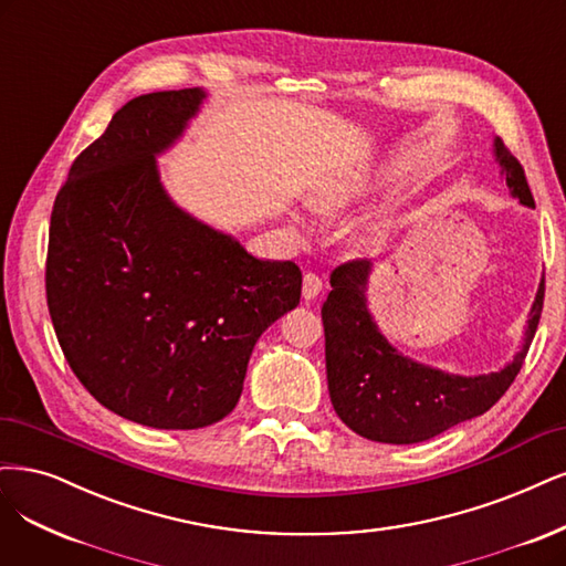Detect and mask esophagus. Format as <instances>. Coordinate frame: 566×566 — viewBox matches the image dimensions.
Segmentation results:
<instances>
[{
	"instance_id": "34e87169",
	"label": "esophagus",
	"mask_w": 566,
	"mask_h": 566,
	"mask_svg": "<svg viewBox=\"0 0 566 566\" xmlns=\"http://www.w3.org/2000/svg\"><path fill=\"white\" fill-rule=\"evenodd\" d=\"M323 290V281L314 274V271H306L302 281V295L304 300H316Z\"/></svg>"
}]
</instances>
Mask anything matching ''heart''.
Returning a JSON list of instances; mask_svg holds the SVG:
<instances>
[{
    "mask_svg": "<svg viewBox=\"0 0 566 566\" xmlns=\"http://www.w3.org/2000/svg\"><path fill=\"white\" fill-rule=\"evenodd\" d=\"M327 201L333 203V206H344V203H348V201H350V193H346V191H337V193H333V197H329Z\"/></svg>",
    "mask_w": 566,
    "mask_h": 566,
    "instance_id": "1",
    "label": "heart"
}]
</instances>
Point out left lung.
Segmentation results:
<instances>
[{
  "instance_id": "8db88e82",
  "label": "left lung",
  "mask_w": 566,
  "mask_h": 566,
  "mask_svg": "<svg viewBox=\"0 0 566 566\" xmlns=\"http://www.w3.org/2000/svg\"><path fill=\"white\" fill-rule=\"evenodd\" d=\"M496 157L513 197L534 208L527 175L501 140H496ZM367 276L369 262L365 260L339 264L329 274L333 290L321 308L329 400L350 431L388 444L423 442L486 412L509 391L536 335L545 283L532 306L527 339L513 363L501 373L459 377L400 356L381 337L365 306Z\"/></svg>"
}]
</instances>
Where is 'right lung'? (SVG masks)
I'll return each mask as SVG.
<instances>
[{
  "label": "right lung",
  "mask_w": 566,
  "mask_h": 566,
  "mask_svg": "<svg viewBox=\"0 0 566 566\" xmlns=\"http://www.w3.org/2000/svg\"><path fill=\"white\" fill-rule=\"evenodd\" d=\"M203 91L133 97L57 189L46 304L86 391L128 421L191 431L237 407L252 346L302 295L295 262H264L175 208L154 154Z\"/></svg>",
  "instance_id": "right-lung-1"
}]
</instances>
